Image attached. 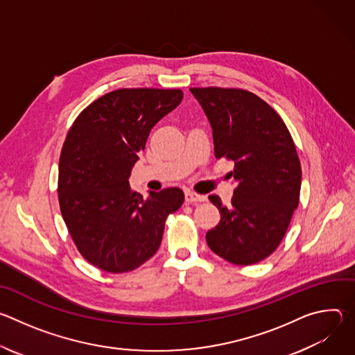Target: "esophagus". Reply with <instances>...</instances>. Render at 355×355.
I'll list each match as a JSON object with an SVG mask.
<instances>
[{"label": "esophagus", "instance_id": "obj_1", "mask_svg": "<svg viewBox=\"0 0 355 355\" xmlns=\"http://www.w3.org/2000/svg\"><path fill=\"white\" fill-rule=\"evenodd\" d=\"M207 199L205 195H199L193 191H189L187 189L185 191V200L188 202V204H196V202H204Z\"/></svg>", "mask_w": 355, "mask_h": 355}]
</instances>
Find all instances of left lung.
Wrapping results in <instances>:
<instances>
[{
    "instance_id": "left-lung-1",
    "label": "left lung",
    "mask_w": 355,
    "mask_h": 355,
    "mask_svg": "<svg viewBox=\"0 0 355 355\" xmlns=\"http://www.w3.org/2000/svg\"><path fill=\"white\" fill-rule=\"evenodd\" d=\"M214 135L216 159L234 163L230 205L209 200L220 222L207 233L209 248L237 266L260 263L284 239L299 204L302 170L292 136L260 96L239 88H191Z\"/></svg>"
}]
</instances>
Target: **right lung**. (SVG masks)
<instances>
[{"instance_id": "obj_1", "label": "right lung", "mask_w": 355, "mask_h": 355, "mask_svg": "<svg viewBox=\"0 0 355 355\" xmlns=\"http://www.w3.org/2000/svg\"><path fill=\"white\" fill-rule=\"evenodd\" d=\"M181 89L121 88L89 104L71 125L59 162V204L69 233L92 266L128 272L156 254L180 188L130 189L148 133L182 101Z\"/></svg>"}]
</instances>
